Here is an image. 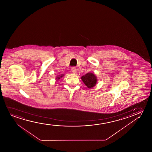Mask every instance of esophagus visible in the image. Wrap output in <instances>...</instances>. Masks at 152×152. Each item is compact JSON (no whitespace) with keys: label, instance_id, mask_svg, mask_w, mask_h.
<instances>
[{"label":"esophagus","instance_id":"obj_1","mask_svg":"<svg viewBox=\"0 0 152 152\" xmlns=\"http://www.w3.org/2000/svg\"><path fill=\"white\" fill-rule=\"evenodd\" d=\"M76 71H77V69H76V68L75 67H73L72 68V72L73 73H76Z\"/></svg>","mask_w":152,"mask_h":152}]
</instances>
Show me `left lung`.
<instances>
[{"mask_svg": "<svg viewBox=\"0 0 152 152\" xmlns=\"http://www.w3.org/2000/svg\"><path fill=\"white\" fill-rule=\"evenodd\" d=\"M81 79L83 81V83L89 88L94 87L97 82L96 76L91 73H87L86 75L83 76L81 77Z\"/></svg>", "mask_w": 152, "mask_h": 152, "instance_id": "8db88e82", "label": "left lung"}]
</instances>
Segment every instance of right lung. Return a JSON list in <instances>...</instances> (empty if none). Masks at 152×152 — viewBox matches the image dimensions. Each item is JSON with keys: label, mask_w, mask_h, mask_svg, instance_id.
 <instances>
[{"label": "right lung", "mask_w": 152, "mask_h": 152, "mask_svg": "<svg viewBox=\"0 0 152 152\" xmlns=\"http://www.w3.org/2000/svg\"><path fill=\"white\" fill-rule=\"evenodd\" d=\"M62 75H61V76H60V77H57V78H56V79H60V78H61V77H62Z\"/></svg>", "instance_id": "1"}]
</instances>
